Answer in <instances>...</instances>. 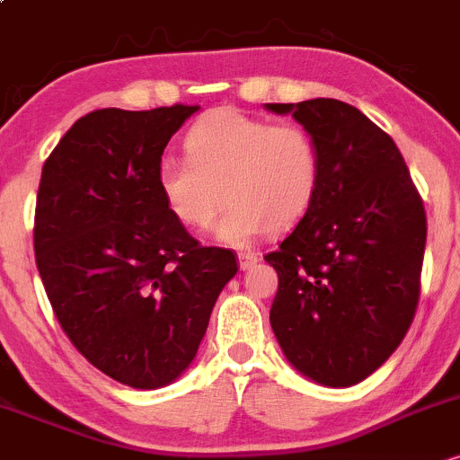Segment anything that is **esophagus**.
Returning a JSON list of instances; mask_svg holds the SVG:
<instances>
[{
	"instance_id": "obj_1",
	"label": "esophagus",
	"mask_w": 460,
	"mask_h": 460,
	"mask_svg": "<svg viewBox=\"0 0 460 460\" xmlns=\"http://www.w3.org/2000/svg\"><path fill=\"white\" fill-rule=\"evenodd\" d=\"M256 262H258L256 252H239V265H241V270H243V271L252 270Z\"/></svg>"
}]
</instances>
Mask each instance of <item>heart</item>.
Returning a JSON list of instances; mask_svg holds the SVG:
<instances>
[{
  "label": "heart",
  "mask_w": 460,
  "mask_h": 460,
  "mask_svg": "<svg viewBox=\"0 0 460 460\" xmlns=\"http://www.w3.org/2000/svg\"><path fill=\"white\" fill-rule=\"evenodd\" d=\"M184 149L187 156L158 163V193L173 219L193 230L208 228L230 199L215 228L230 245L296 226L322 182L317 141L299 123L219 108L190 126Z\"/></svg>",
  "instance_id": "b5f03b06"
}]
</instances>
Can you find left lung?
<instances>
[{
    "instance_id": "left-lung-1",
    "label": "left lung",
    "mask_w": 460,
    "mask_h": 460,
    "mask_svg": "<svg viewBox=\"0 0 460 460\" xmlns=\"http://www.w3.org/2000/svg\"><path fill=\"white\" fill-rule=\"evenodd\" d=\"M317 141L322 182L311 208L265 261L278 271L270 322L306 378L352 386L395 352L415 317L426 210L400 149L339 100L267 104Z\"/></svg>"
}]
</instances>
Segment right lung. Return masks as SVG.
I'll return each instance as SVG.
<instances>
[{
	"label": "right lung",
	"instance_id": "1",
	"mask_svg": "<svg viewBox=\"0 0 460 460\" xmlns=\"http://www.w3.org/2000/svg\"><path fill=\"white\" fill-rule=\"evenodd\" d=\"M199 106L102 108L49 154L34 215V254L60 328L117 383L158 389L198 354L236 256L204 247L156 187L169 138Z\"/></svg>",
	"mask_w": 460,
	"mask_h": 460
}]
</instances>
